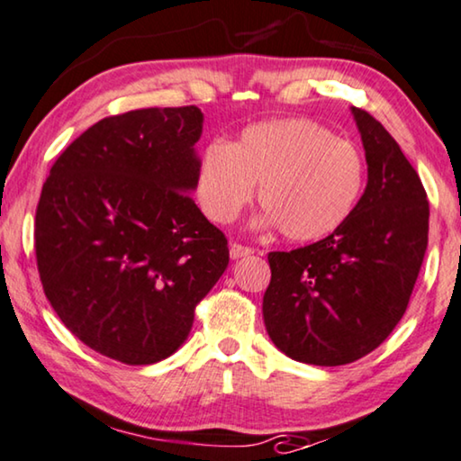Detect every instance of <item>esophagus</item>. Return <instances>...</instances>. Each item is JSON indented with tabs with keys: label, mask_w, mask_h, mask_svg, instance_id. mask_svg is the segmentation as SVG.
I'll list each match as a JSON object with an SVG mask.
<instances>
[{
	"label": "esophagus",
	"mask_w": 461,
	"mask_h": 461,
	"mask_svg": "<svg viewBox=\"0 0 461 461\" xmlns=\"http://www.w3.org/2000/svg\"><path fill=\"white\" fill-rule=\"evenodd\" d=\"M250 254H254V249H249V246H242V244H236L233 242L230 246V257L236 260V258H244V257H250Z\"/></svg>",
	"instance_id": "1"
}]
</instances>
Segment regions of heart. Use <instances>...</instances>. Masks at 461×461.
Wrapping results in <instances>:
<instances>
[{
	"label": "heart",
	"instance_id": "b5f03b06",
	"mask_svg": "<svg viewBox=\"0 0 461 461\" xmlns=\"http://www.w3.org/2000/svg\"><path fill=\"white\" fill-rule=\"evenodd\" d=\"M364 182L366 165L352 142L292 118L246 128L233 144L211 142L198 165L196 196L211 221L230 223L260 186L258 228L279 223L292 242H317L348 221Z\"/></svg>",
	"mask_w": 461,
	"mask_h": 461
}]
</instances>
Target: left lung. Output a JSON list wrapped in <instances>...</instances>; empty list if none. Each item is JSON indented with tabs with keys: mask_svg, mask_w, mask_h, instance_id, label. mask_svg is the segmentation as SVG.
I'll list each match as a JSON object with an SVG mask.
<instances>
[{
	"mask_svg": "<svg viewBox=\"0 0 461 461\" xmlns=\"http://www.w3.org/2000/svg\"><path fill=\"white\" fill-rule=\"evenodd\" d=\"M368 180L360 203L331 236L271 252L263 319L292 360L341 366L389 338L406 312L429 244L420 177L381 122L352 107Z\"/></svg>",
	"mask_w": 461,
	"mask_h": 461,
	"instance_id": "1",
	"label": "left lung"
}]
</instances>
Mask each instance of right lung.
I'll return each mask as SVG.
<instances>
[{
	"instance_id": "obj_1",
	"label": "right lung",
	"mask_w": 461,
	"mask_h": 461,
	"mask_svg": "<svg viewBox=\"0 0 461 461\" xmlns=\"http://www.w3.org/2000/svg\"><path fill=\"white\" fill-rule=\"evenodd\" d=\"M201 132L194 105L112 115L43 184L34 250L45 296L107 358L139 366L174 354L230 263L228 240L190 196Z\"/></svg>"
}]
</instances>
